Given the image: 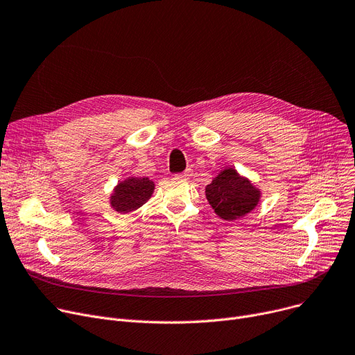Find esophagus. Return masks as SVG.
I'll list each match as a JSON object with an SVG mask.
<instances>
[{"label": "esophagus", "mask_w": 355, "mask_h": 355, "mask_svg": "<svg viewBox=\"0 0 355 355\" xmlns=\"http://www.w3.org/2000/svg\"><path fill=\"white\" fill-rule=\"evenodd\" d=\"M191 170H185V171H182V173H178V174H175L174 177L175 178H181V180H187V178H190L191 177Z\"/></svg>", "instance_id": "34e87169"}]
</instances>
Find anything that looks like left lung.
<instances>
[{"instance_id":"1","label":"left lung","mask_w":355,"mask_h":355,"mask_svg":"<svg viewBox=\"0 0 355 355\" xmlns=\"http://www.w3.org/2000/svg\"><path fill=\"white\" fill-rule=\"evenodd\" d=\"M205 197L221 218L237 220L257 205L259 193L237 171L227 168L207 185Z\"/></svg>"}]
</instances>
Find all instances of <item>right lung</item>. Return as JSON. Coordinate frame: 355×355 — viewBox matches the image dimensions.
Instances as JSON below:
<instances>
[{"mask_svg":"<svg viewBox=\"0 0 355 355\" xmlns=\"http://www.w3.org/2000/svg\"><path fill=\"white\" fill-rule=\"evenodd\" d=\"M154 190V182L147 177L144 178H128L118 184L115 193L111 197V205L118 212H128L137 209L151 197Z\"/></svg>","mask_w":355,"mask_h":355,"instance_id":"add662e5","label":"right lung"}]
</instances>
